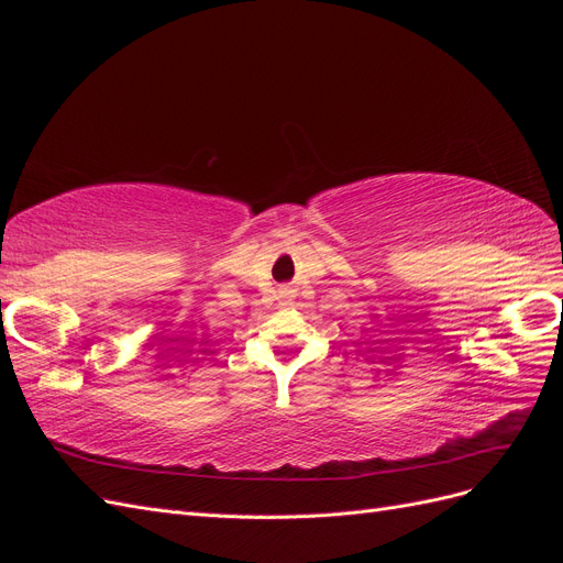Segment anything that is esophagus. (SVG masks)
I'll return each instance as SVG.
<instances>
[{
    "instance_id": "esophagus-1",
    "label": "esophagus",
    "mask_w": 563,
    "mask_h": 563,
    "mask_svg": "<svg viewBox=\"0 0 563 563\" xmlns=\"http://www.w3.org/2000/svg\"><path fill=\"white\" fill-rule=\"evenodd\" d=\"M282 296L288 298V296H291V291H288V288H282Z\"/></svg>"
}]
</instances>
